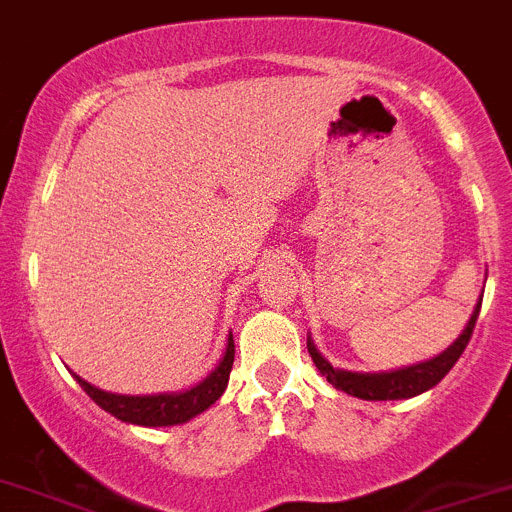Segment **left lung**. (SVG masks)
Returning a JSON list of instances; mask_svg holds the SVG:
<instances>
[{
	"label": "left lung",
	"mask_w": 512,
	"mask_h": 512,
	"mask_svg": "<svg viewBox=\"0 0 512 512\" xmlns=\"http://www.w3.org/2000/svg\"><path fill=\"white\" fill-rule=\"evenodd\" d=\"M480 307L482 299L475 304V312H472L470 322H467V327L462 330V335H459L444 353H439L437 358L424 360V363L388 370V373H353V370L332 368L330 360L322 358L320 350L314 348L312 337H307V350L309 355H312L314 365L320 368V373L325 375L327 381H330L337 391H345L355 398H363V401H398V398H414L419 396V393L437 386L444 375L452 370V365L457 363L459 355L467 348V342H470Z\"/></svg>",
	"instance_id": "8db88e82"
}]
</instances>
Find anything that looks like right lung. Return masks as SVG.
Returning a JSON list of instances; mask_svg holds the SVG:
<instances>
[{
    "label": "right lung",
    "mask_w": 512,
    "mask_h": 512,
    "mask_svg": "<svg viewBox=\"0 0 512 512\" xmlns=\"http://www.w3.org/2000/svg\"><path fill=\"white\" fill-rule=\"evenodd\" d=\"M233 355H236V345H233V335H228V345L220 358L218 368L200 381L198 386L187 388L180 393H154V396H121V393L101 391V388L91 386L83 381L81 375H75V381L81 383L83 391L101 406L103 411H109L116 419L126 421V424L137 426H175L185 424V421L195 419L210 409L220 396H223L225 386H228V375L233 368Z\"/></svg>",
    "instance_id": "1"
}]
</instances>
